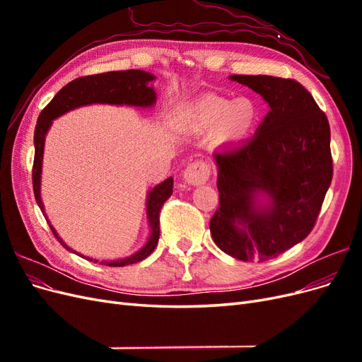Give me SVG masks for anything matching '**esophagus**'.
<instances>
[{
  "label": "esophagus",
  "mask_w": 362,
  "mask_h": 362,
  "mask_svg": "<svg viewBox=\"0 0 362 362\" xmlns=\"http://www.w3.org/2000/svg\"><path fill=\"white\" fill-rule=\"evenodd\" d=\"M210 173L211 170H210V166H208V163H205L204 160H198V161L190 163L189 166L185 168L182 178L190 185H199L210 178Z\"/></svg>",
  "instance_id": "1"
}]
</instances>
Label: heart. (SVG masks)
Here are the masks:
<instances>
[{"instance_id": "heart-1", "label": "heart", "mask_w": 362, "mask_h": 362, "mask_svg": "<svg viewBox=\"0 0 362 362\" xmlns=\"http://www.w3.org/2000/svg\"><path fill=\"white\" fill-rule=\"evenodd\" d=\"M258 107L249 98L226 100L205 96L192 108V117L202 127H214L221 140H240L246 137L258 122Z\"/></svg>"}]
</instances>
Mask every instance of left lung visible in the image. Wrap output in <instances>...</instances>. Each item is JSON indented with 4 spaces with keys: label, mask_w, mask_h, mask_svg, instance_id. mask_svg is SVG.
Masks as SVG:
<instances>
[{
    "label": "left lung",
    "mask_w": 362,
    "mask_h": 362,
    "mask_svg": "<svg viewBox=\"0 0 362 362\" xmlns=\"http://www.w3.org/2000/svg\"><path fill=\"white\" fill-rule=\"evenodd\" d=\"M229 78L259 93L270 110L246 144L213 154L218 208L210 231L225 254L262 262L313 231L332 181L331 128L313 95L296 80Z\"/></svg>",
    "instance_id": "left-lung-1"
}]
</instances>
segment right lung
I'll use <instances>...</instances> for the list:
<instances>
[{"mask_svg": "<svg viewBox=\"0 0 362 362\" xmlns=\"http://www.w3.org/2000/svg\"><path fill=\"white\" fill-rule=\"evenodd\" d=\"M156 76L139 69H129V71H115V72H104L96 75H87L80 76L60 89V92L52 98L51 103L43 108L39 115L36 129H35V163H33V190H35V198L40 210L45 216L47 222L51 228V231L59 240V243L74 254L76 252L71 249L63 240L59 237L57 231L49 223L48 217L43 210V202L40 198V173H42V158H43V148H45V136L52 124L54 119L68 113L76 107L89 105V104H115V105H134V107H151L156 104V92L149 86L151 81H154ZM173 187V178H168L161 184L156 185L148 193L146 199V213H148V222L151 228V234L146 245L137 250L136 254L129 255L122 259L115 261H101L100 264L110 266V267H124L128 264H134L141 259H145L152 254L156 249L158 238H160V211L163 204L166 202ZM80 257L98 262V259L87 258L81 254Z\"/></svg>", "mask_w": 362, "mask_h": 362, "instance_id": "right-lung-1", "label": "right lung"}]
</instances>
